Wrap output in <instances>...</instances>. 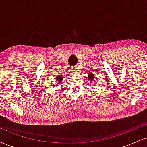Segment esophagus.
<instances>
[{
  "label": "esophagus",
  "instance_id": "esophagus-1",
  "mask_svg": "<svg viewBox=\"0 0 147 147\" xmlns=\"http://www.w3.org/2000/svg\"><path fill=\"white\" fill-rule=\"evenodd\" d=\"M78 67L77 66H75V67H72V72H76V73H77V72H78Z\"/></svg>",
  "mask_w": 147,
  "mask_h": 147
}]
</instances>
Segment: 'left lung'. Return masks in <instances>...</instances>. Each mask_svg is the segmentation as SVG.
<instances>
[{"mask_svg":"<svg viewBox=\"0 0 147 147\" xmlns=\"http://www.w3.org/2000/svg\"><path fill=\"white\" fill-rule=\"evenodd\" d=\"M88 79L90 81H93V79H95V76L92 73H88Z\"/></svg>","mask_w":147,"mask_h":147,"instance_id":"obj_1","label":"left lung"}]
</instances>
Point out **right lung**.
Wrapping results in <instances>:
<instances>
[{
  "label": "right lung",
  "mask_w": 147,
  "mask_h": 147,
  "mask_svg": "<svg viewBox=\"0 0 147 147\" xmlns=\"http://www.w3.org/2000/svg\"><path fill=\"white\" fill-rule=\"evenodd\" d=\"M56 79H57V80L58 81V83L59 84L61 82H62V79H63V77H62V76L58 75V76H57V77ZM56 86V85H54L53 86Z\"/></svg>",
  "instance_id": "add662e5"
}]
</instances>
